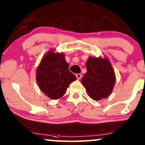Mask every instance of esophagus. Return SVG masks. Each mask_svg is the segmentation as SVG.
I'll return each mask as SVG.
<instances>
[{
    "label": "esophagus",
    "instance_id": "obj_1",
    "mask_svg": "<svg viewBox=\"0 0 145 145\" xmlns=\"http://www.w3.org/2000/svg\"><path fill=\"white\" fill-rule=\"evenodd\" d=\"M76 78H77L78 80H80V79H81V78H82V76L81 74H77L76 75Z\"/></svg>",
    "mask_w": 145,
    "mask_h": 145
}]
</instances>
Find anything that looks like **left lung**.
<instances>
[{
  "label": "left lung",
  "mask_w": 145,
  "mask_h": 145,
  "mask_svg": "<svg viewBox=\"0 0 145 145\" xmlns=\"http://www.w3.org/2000/svg\"><path fill=\"white\" fill-rule=\"evenodd\" d=\"M87 71L81 80L88 95L94 100L106 98L112 93L116 77L107 57H90L86 63Z\"/></svg>",
  "instance_id": "left-lung-1"
}]
</instances>
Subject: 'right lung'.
Here are the masks:
<instances>
[{
	"mask_svg": "<svg viewBox=\"0 0 145 145\" xmlns=\"http://www.w3.org/2000/svg\"><path fill=\"white\" fill-rule=\"evenodd\" d=\"M63 53L48 51L41 59L36 73V80L39 89L48 97L60 99L65 94L70 83L76 77L68 69Z\"/></svg>",
	"mask_w": 145,
	"mask_h": 145,
	"instance_id": "right-lung-1",
	"label": "right lung"
}]
</instances>
